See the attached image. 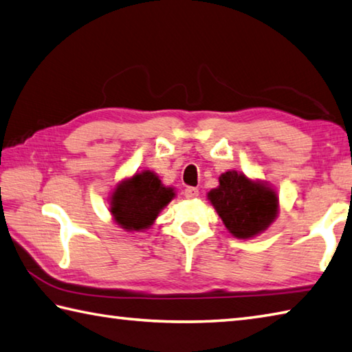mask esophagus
Instances as JSON below:
<instances>
[{
	"label": "esophagus",
	"instance_id": "34e87169",
	"mask_svg": "<svg viewBox=\"0 0 352 352\" xmlns=\"http://www.w3.org/2000/svg\"><path fill=\"white\" fill-rule=\"evenodd\" d=\"M184 195H185V197H187V199H195V197L199 196V190L195 188V187H187V188H185V191H184Z\"/></svg>",
	"mask_w": 352,
	"mask_h": 352
}]
</instances>
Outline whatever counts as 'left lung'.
<instances>
[{
	"mask_svg": "<svg viewBox=\"0 0 352 352\" xmlns=\"http://www.w3.org/2000/svg\"><path fill=\"white\" fill-rule=\"evenodd\" d=\"M208 199L227 230L239 239L261 234L279 211V197L273 188L234 170L221 175L219 187L210 191Z\"/></svg>",
	"mask_w": 352,
	"mask_h": 352,
	"instance_id": "8db88e82",
	"label": "left lung"
}]
</instances>
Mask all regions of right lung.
Listing matches in <instances>:
<instances>
[{"label":"right lung","mask_w":352,"mask_h":352,"mask_svg":"<svg viewBox=\"0 0 352 352\" xmlns=\"http://www.w3.org/2000/svg\"><path fill=\"white\" fill-rule=\"evenodd\" d=\"M173 197V188L165 187L153 171L144 170L118 185L110 199V211L124 230L142 231Z\"/></svg>","instance_id":"obj_1"}]
</instances>
